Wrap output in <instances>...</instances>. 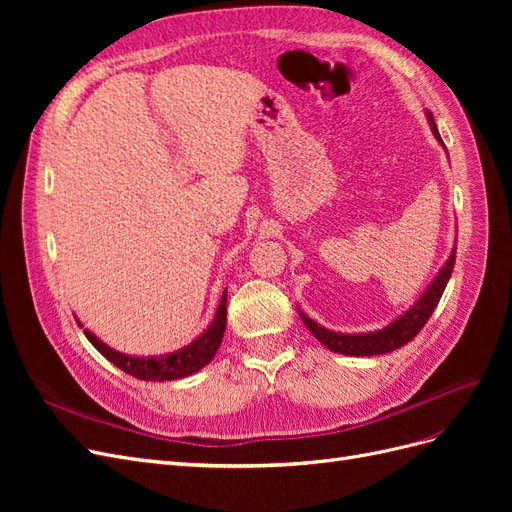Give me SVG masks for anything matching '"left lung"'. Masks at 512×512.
Returning a JSON list of instances; mask_svg holds the SVG:
<instances>
[{"mask_svg": "<svg viewBox=\"0 0 512 512\" xmlns=\"http://www.w3.org/2000/svg\"><path fill=\"white\" fill-rule=\"evenodd\" d=\"M427 121H429L433 136H436V141L444 147L440 132L436 128V121H433V115L429 111H427ZM455 252H457V243L453 245L451 256H448V260L444 262L442 269L438 271V275L433 277L431 284L423 290L421 297H418L406 309V312H401L395 320H391L382 329L367 331V333H339V331H331L327 327H322V324H318L316 320L309 318L305 312H301V309H299V316L303 318L305 327L314 333L318 342L327 346L329 350L337 352V354L374 356V354L393 352L401 346H406L410 339L416 337V333L425 327V322L433 314V309H436V305L440 303L442 292H444L448 280H451V273H453V267H455Z\"/></svg>", "mask_w": 512, "mask_h": 512, "instance_id": "left-lung-1", "label": "left lung"}]
</instances>
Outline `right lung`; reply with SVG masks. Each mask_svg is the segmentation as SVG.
Returning <instances> with one entry per match:
<instances>
[{
	"mask_svg": "<svg viewBox=\"0 0 512 512\" xmlns=\"http://www.w3.org/2000/svg\"><path fill=\"white\" fill-rule=\"evenodd\" d=\"M76 322H79V327L83 329L79 318H76ZM224 331H226V290L222 292L218 312H215L209 327L200 333L192 344L168 354L136 356V354L119 352L111 346H106L102 339L96 337L89 329H83L91 346H94L100 354H104L108 361L126 371V374L138 380H149V382H168V380H179V378H188L196 374V371H200L205 365L211 363L215 352H218L222 344Z\"/></svg>",
	"mask_w": 512,
	"mask_h": 512,
	"instance_id": "1",
	"label": "right lung"
}]
</instances>
